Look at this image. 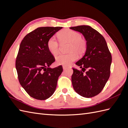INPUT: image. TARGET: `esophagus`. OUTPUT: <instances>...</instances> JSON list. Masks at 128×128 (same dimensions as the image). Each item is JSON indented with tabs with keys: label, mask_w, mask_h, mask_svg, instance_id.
<instances>
[{
	"label": "esophagus",
	"mask_w": 128,
	"mask_h": 128,
	"mask_svg": "<svg viewBox=\"0 0 128 128\" xmlns=\"http://www.w3.org/2000/svg\"><path fill=\"white\" fill-rule=\"evenodd\" d=\"M67 68V67H66V66H63V69H64V70H65V69H66Z\"/></svg>",
	"instance_id": "esophagus-1"
}]
</instances>
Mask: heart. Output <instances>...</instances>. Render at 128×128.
<instances>
[{"mask_svg":"<svg viewBox=\"0 0 128 128\" xmlns=\"http://www.w3.org/2000/svg\"><path fill=\"white\" fill-rule=\"evenodd\" d=\"M58 37L61 43H69L68 52L67 54H61L56 57L58 64L64 66L70 65L72 62L77 59V54L82 55L86 51L87 42L86 40L81 37L80 34L76 31L70 29L61 30L58 34ZM47 47L49 51L56 55L59 51V44L56 38L50 37L47 42Z\"/></svg>","mask_w":128,"mask_h":128,"instance_id":"obj_1","label":"heart"}]
</instances>
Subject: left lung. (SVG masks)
<instances>
[{"instance_id": "1", "label": "left lung", "mask_w": 128, "mask_h": 128, "mask_svg": "<svg viewBox=\"0 0 128 128\" xmlns=\"http://www.w3.org/2000/svg\"><path fill=\"white\" fill-rule=\"evenodd\" d=\"M70 29L82 34L87 42L85 55L76 63L82 70L72 68V86L80 96L91 98L101 92L109 79L111 53L104 37L90 26H78Z\"/></svg>"}]
</instances>
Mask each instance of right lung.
Listing matches in <instances>:
<instances>
[{
	"label": "right lung",
	"mask_w": 128,
	"mask_h": 128,
	"mask_svg": "<svg viewBox=\"0 0 128 128\" xmlns=\"http://www.w3.org/2000/svg\"><path fill=\"white\" fill-rule=\"evenodd\" d=\"M62 27H40L28 34L22 40L15 61L21 86L30 96L46 100L54 92L62 66L50 67L55 58L49 51L47 42Z\"/></svg>",
	"instance_id": "1"
}]
</instances>
